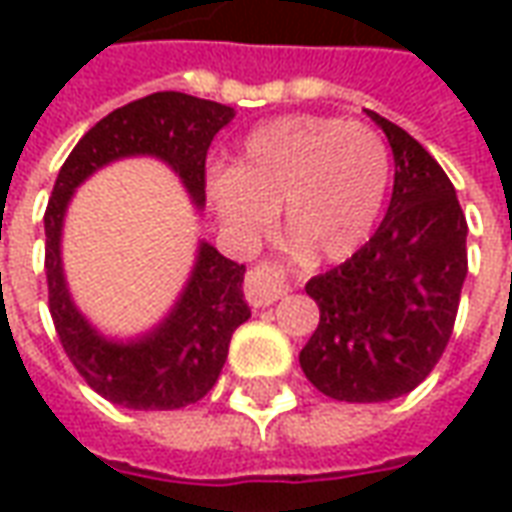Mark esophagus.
Here are the masks:
<instances>
[{"mask_svg":"<svg viewBox=\"0 0 512 512\" xmlns=\"http://www.w3.org/2000/svg\"><path fill=\"white\" fill-rule=\"evenodd\" d=\"M290 290L288 271L277 263H257L246 271L244 293L252 307H268Z\"/></svg>","mask_w":512,"mask_h":512,"instance_id":"obj_1","label":"esophagus"}]
</instances>
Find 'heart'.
Wrapping results in <instances>:
<instances>
[{
	"instance_id": "obj_1",
	"label": "heart",
	"mask_w": 512,
	"mask_h": 512,
	"mask_svg": "<svg viewBox=\"0 0 512 512\" xmlns=\"http://www.w3.org/2000/svg\"><path fill=\"white\" fill-rule=\"evenodd\" d=\"M392 175L378 131L340 117L290 115L246 136L233 169H216L208 197L238 238L252 241L285 213L288 238L315 260H345L376 230Z\"/></svg>"
}]
</instances>
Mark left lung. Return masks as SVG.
Masks as SVG:
<instances>
[{"label":"left lung","instance_id":"1","mask_svg":"<svg viewBox=\"0 0 512 512\" xmlns=\"http://www.w3.org/2000/svg\"><path fill=\"white\" fill-rule=\"evenodd\" d=\"M367 115L395 156L392 200L359 252L307 282L321 321L299 354L310 384L345 403H384L430 376L466 279L469 227L447 172L403 128Z\"/></svg>","mask_w":512,"mask_h":512}]
</instances>
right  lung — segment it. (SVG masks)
I'll use <instances>...</instances> for the list:
<instances>
[{"instance_id":"1","label":"right lung","mask_w":512,"mask_h":512,"mask_svg":"<svg viewBox=\"0 0 512 512\" xmlns=\"http://www.w3.org/2000/svg\"><path fill=\"white\" fill-rule=\"evenodd\" d=\"M235 117L233 106L186 93H153L98 120L65 158L46 208L49 310L65 354L95 392L136 411H172L208 395L222 373L230 337L249 321L244 271L208 241L186 288L156 329L134 340H109L76 310L62 274V222L76 186L112 161L153 156L178 172L191 202L205 205V156L213 136Z\"/></svg>"}]
</instances>
